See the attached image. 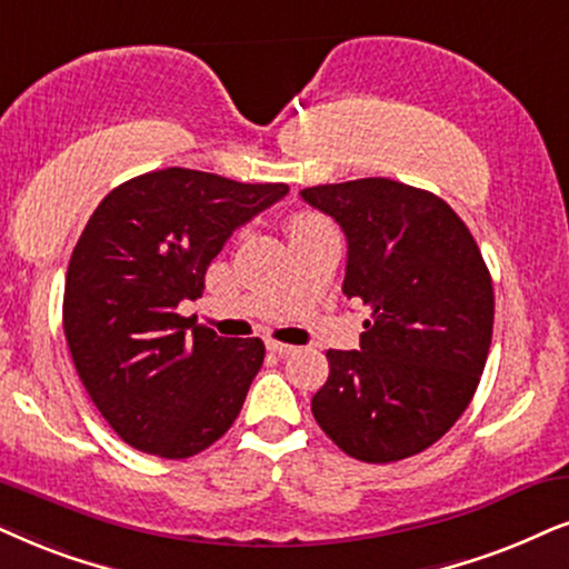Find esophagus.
Instances as JSON below:
<instances>
[{
    "mask_svg": "<svg viewBox=\"0 0 569 569\" xmlns=\"http://www.w3.org/2000/svg\"><path fill=\"white\" fill-rule=\"evenodd\" d=\"M268 349L276 351V355H291V351H297V347H291V343H283V341H268Z\"/></svg>",
    "mask_w": 569,
    "mask_h": 569,
    "instance_id": "1",
    "label": "esophagus"
}]
</instances>
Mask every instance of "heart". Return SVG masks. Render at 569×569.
Listing matches in <instances>:
<instances>
[{
	"instance_id": "b5f03b06",
	"label": "heart",
	"mask_w": 569,
	"mask_h": 569,
	"mask_svg": "<svg viewBox=\"0 0 569 569\" xmlns=\"http://www.w3.org/2000/svg\"><path fill=\"white\" fill-rule=\"evenodd\" d=\"M318 226H326V220L318 218V214H293L291 222H289V236H297V233H305V231H312V228Z\"/></svg>"
}]
</instances>
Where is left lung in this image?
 Masks as SVG:
<instances>
[{
  "label": "left lung",
  "mask_w": 569,
  "mask_h": 569,
  "mask_svg": "<svg viewBox=\"0 0 569 569\" xmlns=\"http://www.w3.org/2000/svg\"><path fill=\"white\" fill-rule=\"evenodd\" d=\"M301 199L347 236L343 293L370 307L359 349L328 351L312 415L370 465L433 446L483 376L493 286L476 239L436 193L391 178L312 186Z\"/></svg>",
  "instance_id": "1"
}]
</instances>
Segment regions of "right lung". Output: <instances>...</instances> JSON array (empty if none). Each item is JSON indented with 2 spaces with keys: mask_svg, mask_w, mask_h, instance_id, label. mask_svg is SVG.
<instances>
[{
  "mask_svg": "<svg viewBox=\"0 0 569 569\" xmlns=\"http://www.w3.org/2000/svg\"><path fill=\"white\" fill-rule=\"evenodd\" d=\"M289 193L168 168L120 183L86 222L64 278L62 328L78 378L128 446L164 459L233 426L262 368L260 338H222L178 315L236 228Z\"/></svg>",
  "mask_w": 569,
  "mask_h": 569,
  "instance_id": "obj_1",
  "label": "right lung"
}]
</instances>
